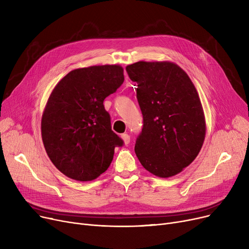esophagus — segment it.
<instances>
[{
	"instance_id": "obj_1",
	"label": "esophagus",
	"mask_w": 249,
	"mask_h": 249,
	"mask_svg": "<svg viewBox=\"0 0 249 249\" xmlns=\"http://www.w3.org/2000/svg\"><path fill=\"white\" fill-rule=\"evenodd\" d=\"M121 137H122V139H123V141H124L125 144H129V143H130V136H129L128 134L124 133V134H122V135H121Z\"/></svg>"
}]
</instances>
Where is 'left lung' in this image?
Here are the masks:
<instances>
[{"label": "left lung", "instance_id": "1", "mask_svg": "<svg viewBox=\"0 0 249 249\" xmlns=\"http://www.w3.org/2000/svg\"><path fill=\"white\" fill-rule=\"evenodd\" d=\"M126 71L136 82L143 116L135 153L146 171L173 177L199 154L206 134L202 104L189 75L169 61H138Z\"/></svg>", "mask_w": 249, "mask_h": 249}]
</instances>
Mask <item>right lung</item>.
I'll return each mask as SVG.
<instances>
[{
	"label": "right lung",
	"instance_id": "right-lung-1",
	"mask_svg": "<svg viewBox=\"0 0 249 249\" xmlns=\"http://www.w3.org/2000/svg\"><path fill=\"white\" fill-rule=\"evenodd\" d=\"M123 82L120 65H95L71 71L52 90L41 134L47 155L63 175L88 181L108 169L123 140L112 131L103 103Z\"/></svg>",
	"mask_w": 249,
	"mask_h": 249
}]
</instances>
